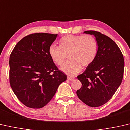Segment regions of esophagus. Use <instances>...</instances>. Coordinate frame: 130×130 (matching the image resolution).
Masks as SVG:
<instances>
[{
	"label": "esophagus",
	"instance_id": "1",
	"mask_svg": "<svg viewBox=\"0 0 130 130\" xmlns=\"http://www.w3.org/2000/svg\"><path fill=\"white\" fill-rule=\"evenodd\" d=\"M67 79L69 80H71V81H73V80H74V78H73V77H70V76H68Z\"/></svg>",
	"mask_w": 130,
	"mask_h": 130
}]
</instances>
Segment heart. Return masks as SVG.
<instances>
[{"instance_id": "1", "label": "heart", "mask_w": 130, "mask_h": 130, "mask_svg": "<svg viewBox=\"0 0 130 130\" xmlns=\"http://www.w3.org/2000/svg\"><path fill=\"white\" fill-rule=\"evenodd\" d=\"M59 42V46L53 44L49 47V55L59 66L64 64L69 55L70 60L61 70L70 76L79 73L82 66H89L97 57L99 45L95 38L91 35H67L61 37Z\"/></svg>"}]
</instances>
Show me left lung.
I'll list each match as a JSON object with an SVG mask.
<instances>
[{
  "label": "left lung",
  "mask_w": 130,
  "mask_h": 130,
  "mask_svg": "<svg viewBox=\"0 0 130 130\" xmlns=\"http://www.w3.org/2000/svg\"><path fill=\"white\" fill-rule=\"evenodd\" d=\"M84 33L95 36L99 50L93 63L77 76L82 86L76 94L87 105L98 107L111 99L122 83L124 57L119 46L108 36L93 30Z\"/></svg>",
  "instance_id": "8db88e82"
}]
</instances>
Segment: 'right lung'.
Returning a JSON list of instances; mask_svg holds the SVG:
<instances>
[{
  "label": "right lung",
  "mask_w": 130,
  "mask_h": 130,
  "mask_svg": "<svg viewBox=\"0 0 130 130\" xmlns=\"http://www.w3.org/2000/svg\"><path fill=\"white\" fill-rule=\"evenodd\" d=\"M57 35L33 33L16 44L10 56V84L27 107H44L54 96L67 75L58 69L48 53Z\"/></svg>",
  "instance_id": "1"
}]
</instances>
